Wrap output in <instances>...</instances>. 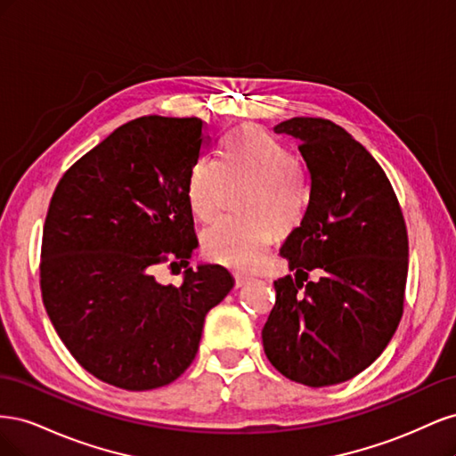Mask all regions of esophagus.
Masks as SVG:
<instances>
[{
  "label": "esophagus",
  "mask_w": 456,
  "mask_h": 456,
  "mask_svg": "<svg viewBox=\"0 0 456 456\" xmlns=\"http://www.w3.org/2000/svg\"><path fill=\"white\" fill-rule=\"evenodd\" d=\"M233 280H236V287H243L245 283H249V280H251V278H247V275L233 273Z\"/></svg>",
  "instance_id": "1"
}]
</instances>
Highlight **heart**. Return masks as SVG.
<instances>
[{
  "instance_id": "b5f03b06",
  "label": "heart",
  "mask_w": 456,
  "mask_h": 456,
  "mask_svg": "<svg viewBox=\"0 0 456 456\" xmlns=\"http://www.w3.org/2000/svg\"><path fill=\"white\" fill-rule=\"evenodd\" d=\"M241 213L226 215L203 233L207 256L236 270H253L266 258L275 232L295 230L312 200L306 161L291 154L278 136L256 126L232 131L223 158L200 156L191 163L186 198L205 223L213 220L232 188Z\"/></svg>"
}]
</instances>
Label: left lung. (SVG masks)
<instances>
[{"mask_svg": "<svg viewBox=\"0 0 456 456\" xmlns=\"http://www.w3.org/2000/svg\"><path fill=\"white\" fill-rule=\"evenodd\" d=\"M273 131L300 141L312 200L281 247L297 278L273 281L262 344L283 377L312 388L340 384L377 360L403 315L405 218L377 159L337 123L291 118ZM315 267L322 278L309 282Z\"/></svg>", "mask_w": 456, "mask_h": 456, "instance_id": "8db88e82", "label": "left lung"}]
</instances>
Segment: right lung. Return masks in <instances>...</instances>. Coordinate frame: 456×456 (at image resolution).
Here are the masks:
<instances>
[{"instance_id": "add662e5", "label": "right lung", "mask_w": 456, "mask_h": 456, "mask_svg": "<svg viewBox=\"0 0 456 456\" xmlns=\"http://www.w3.org/2000/svg\"><path fill=\"white\" fill-rule=\"evenodd\" d=\"M200 118L144 116L81 156L53 191L39 287L49 320L93 377L131 392L176 380L198 354L205 315L233 287L218 265L188 266L198 238L186 198L209 136Z\"/></svg>"}]
</instances>
